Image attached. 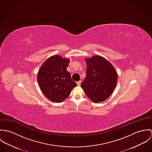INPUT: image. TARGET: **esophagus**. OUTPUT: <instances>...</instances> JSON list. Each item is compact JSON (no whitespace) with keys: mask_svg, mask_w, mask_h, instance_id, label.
Here are the masks:
<instances>
[{"mask_svg":"<svg viewBox=\"0 0 152 152\" xmlns=\"http://www.w3.org/2000/svg\"><path fill=\"white\" fill-rule=\"evenodd\" d=\"M81 83V81H77V84L78 86H80Z\"/></svg>","mask_w":152,"mask_h":152,"instance_id":"esophagus-1","label":"esophagus"}]
</instances>
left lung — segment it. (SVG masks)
<instances>
[{"label":"left lung","mask_w":152,"mask_h":152,"mask_svg":"<svg viewBox=\"0 0 152 152\" xmlns=\"http://www.w3.org/2000/svg\"><path fill=\"white\" fill-rule=\"evenodd\" d=\"M86 77L81 87L94 102L105 101L112 95L118 81L114 66L104 57L95 55L85 59Z\"/></svg>","instance_id":"1"}]
</instances>
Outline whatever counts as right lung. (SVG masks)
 I'll return each instance as SVG.
<instances>
[{
    "instance_id": "1",
    "label": "right lung",
    "mask_w": 152,
    "mask_h": 152,
    "mask_svg": "<svg viewBox=\"0 0 152 152\" xmlns=\"http://www.w3.org/2000/svg\"><path fill=\"white\" fill-rule=\"evenodd\" d=\"M69 61L68 58L54 55L47 58L39 70V87L45 96L53 102H63L77 86L66 70Z\"/></svg>"
}]
</instances>
